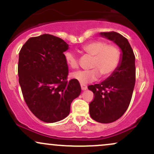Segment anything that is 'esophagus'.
Wrapping results in <instances>:
<instances>
[{
	"label": "esophagus",
	"mask_w": 154,
	"mask_h": 154,
	"mask_svg": "<svg viewBox=\"0 0 154 154\" xmlns=\"http://www.w3.org/2000/svg\"><path fill=\"white\" fill-rule=\"evenodd\" d=\"M81 88H82V91H85V90L88 88V87H87V85H85L81 84Z\"/></svg>",
	"instance_id": "esophagus-1"
}]
</instances>
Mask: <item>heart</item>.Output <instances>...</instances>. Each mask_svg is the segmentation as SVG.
Listing matches in <instances>:
<instances>
[{"instance_id":"b5f03b06","label":"heart","mask_w":154,"mask_h":154,"mask_svg":"<svg viewBox=\"0 0 154 154\" xmlns=\"http://www.w3.org/2000/svg\"><path fill=\"white\" fill-rule=\"evenodd\" d=\"M84 54L92 56L88 70H79L72 74V77L82 84L96 80L100 76L102 79L111 77L119 66L121 51L117 45L107 44L101 40L88 42L81 47ZM64 60L70 68L78 66V58L71 51L63 54Z\"/></svg>"}]
</instances>
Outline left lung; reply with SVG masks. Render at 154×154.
<instances>
[{
	"mask_svg": "<svg viewBox=\"0 0 154 154\" xmlns=\"http://www.w3.org/2000/svg\"><path fill=\"white\" fill-rule=\"evenodd\" d=\"M122 49V57L113 75L100 84L91 85L94 98L89 103L91 118L100 123H111L119 119L131 101L135 84V56L127 38L116 32H101Z\"/></svg>",
	"mask_w": 154,
	"mask_h": 154,
	"instance_id": "obj_1",
	"label": "left lung"
}]
</instances>
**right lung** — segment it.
I'll use <instances>...</instances> for the list:
<instances>
[{
	"label": "right lung",
	"mask_w": 154,
	"mask_h": 154,
	"mask_svg": "<svg viewBox=\"0 0 154 154\" xmlns=\"http://www.w3.org/2000/svg\"><path fill=\"white\" fill-rule=\"evenodd\" d=\"M68 44L49 34L30 38L19 51V82L25 103L41 121L53 123L69 115L70 106L79 96L78 80H68L63 52Z\"/></svg>",
	"instance_id": "obj_1"
}]
</instances>
